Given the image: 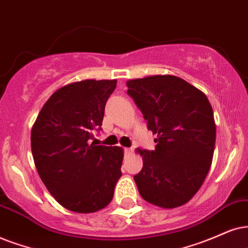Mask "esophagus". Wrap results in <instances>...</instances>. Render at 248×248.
<instances>
[{
	"label": "esophagus",
	"instance_id": "obj_1",
	"mask_svg": "<svg viewBox=\"0 0 248 248\" xmlns=\"http://www.w3.org/2000/svg\"><path fill=\"white\" fill-rule=\"evenodd\" d=\"M124 155H133V149H131V147H124Z\"/></svg>",
	"mask_w": 248,
	"mask_h": 248
}]
</instances>
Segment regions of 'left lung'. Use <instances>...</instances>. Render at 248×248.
Returning a JSON list of instances; mask_svg holds the SVG:
<instances>
[{"mask_svg": "<svg viewBox=\"0 0 248 248\" xmlns=\"http://www.w3.org/2000/svg\"><path fill=\"white\" fill-rule=\"evenodd\" d=\"M127 93L156 135L155 150H139L143 168L135 175L144 200L175 208L192 198L212 165L216 126L208 98L174 75L127 81Z\"/></svg>", "mask_w": 248, "mask_h": 248, "instance_id": "1", "label": "left lung"}]
</instances>
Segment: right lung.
<instances>
[{"instance_id":"1","label":"right lung","mask_w":248,"mask_h":248,"mask_svg":"<svg viewBox=\"0 0 248 248\" xmlns=\"http://www.w3.org/2000/svg\"><path fill=\"white\" fill-rule=\"evenodd\" d=\"M117 80H84L62 87L41 108L31 133L41 180L62 207L93 213L106 207L121 177L124 150L90 143L101 130Z\"/></svg>"}]
</instances>
